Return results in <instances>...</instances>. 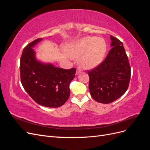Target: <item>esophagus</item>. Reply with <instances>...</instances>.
<instances>
[{
  "label": "esophagus",
  "instance_id": "obj_1",
  "mask_svg": "<svg viewBox=\"0 0 150 150\" xmlns=\"http://www.w3.org/2000/svg\"><path fill=\"white\" fill-rule=\"evenodd\" d=\"M81 72V69H80L79 67H78V69H77V70H76V75H78L80 72Z\"/></svg>",
  "mask_w": 150,
  "mask_h": 150
}]
</instances>
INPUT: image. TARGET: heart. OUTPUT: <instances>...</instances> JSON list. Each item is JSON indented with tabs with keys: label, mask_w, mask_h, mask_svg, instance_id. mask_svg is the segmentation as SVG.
I'll list each match as a JSON object with an SVG mask.
<instances>
[{
	"label": "heart",
	"mask_w": 150,
	"mask_h": 150,
	"mask_svg": "<svg viewBox=\"0 0 150 150\" xmlns=\"http://www.w3.org/2000/svg\"><path fill=\"white\" fill-rule=\"evenodd\" d=\"M107 51V44L103 38L87 36L67 44V55L78 59L80 66L84 69H92L103 62Z\"/></svg>",
	"instance_id": "1"
}]
</instances>
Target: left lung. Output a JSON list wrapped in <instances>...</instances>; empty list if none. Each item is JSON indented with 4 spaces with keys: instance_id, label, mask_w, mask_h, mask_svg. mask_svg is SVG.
Segmentation results:
<instances>
[{
    "instance_id": "1",
    "label": "left lung",
    "mask_w": 150,
    "mask_h": 150,
    "mask_svg": "<svg viewBox=\"0 0 150 150\" xmlns=\"http://www.w3.org/2000/svg\"><path fill=\"white\" fill-rule=\"evenodd\" d=\"M112 47L101 64L88 71L89 89L98 103L108 104L116 100L128 89L131 68L123 44L111 35Z\"/></svg>"
}]
</instances>
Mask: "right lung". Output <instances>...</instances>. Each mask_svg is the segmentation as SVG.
Instances as JSON below:
<instances>
[{
  "label": "right lung",
  "mask_w": 150,
  "mask_h": 150,
  "mask_svg": "<svg viewBox=\"0 0 150 150\" xmlns=\"http://www.w3.org/2000/svg\"><path fill=\"white\" fill-rule=\"evenodd\" d=\"M42 40V38L34 40L22 51L20 61L21 83L38 104L58 108L69 97V84L74 78L76 69H63L37 59L33 47Z\"/></svg>",
  "instance_id": "1"
}]
</instances>
